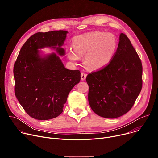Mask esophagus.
Masks as SVG:
<instances>
[{"instance_id":"obj_1","label":"esophagus","mask_w":158,"mask_h":158,"mask_svg":"<svg viewBox=\"0 0 158 158\" xmlns=\"http://www.w3.org/2000/svg\"><path fill=\"white\" fill-rule=\"evenodd\" d=\"M86 76H87V74L85 73H82L81 74V80L82 81H84L85 79L86 78Z\"/></svg>"}]
</instances>
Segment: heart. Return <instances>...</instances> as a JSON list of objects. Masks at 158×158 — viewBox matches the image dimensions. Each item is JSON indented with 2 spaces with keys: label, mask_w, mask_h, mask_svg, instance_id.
Wrapping results in <instances>:
<instances>
[{
  "label": "heart",
  "mask_w": 158,
  "mask_h": 158,
  "mask_svg": "<svg viewBox=\"0 0 158 158\" xmlns=\"http://www.w3.org/2000/svg\"><path fill=\"white\" fill-rule=\"evenodd\" d=\"M73 44L74 49L70 48L67 52L69 59L77 62L84 56L85 65L91 70L101 69L107 65L118 47L114 35L98 31L74 37Z\"/></svg>",
  "instance_id": "obj_1"
}]
</instances>
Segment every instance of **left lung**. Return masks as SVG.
<instances>
[{
    "label": "left lung",
    "instance_id": "8db88e82",
    "mask_svg": "<svg viewBox=\"0 0 158 158\" xmlns=\"http://www.w3.org/2000/svg\"><path fill=\"white\" fill-rule=\"evenodd\" d=\"M142 74L141 61L128 37L121 33L110 63L86 77L88 101L92 110L109 119L127 113L141 91Z\"/></svg>",
    "mask_w": 158,
    "mask_h": 158
}]
</instances>
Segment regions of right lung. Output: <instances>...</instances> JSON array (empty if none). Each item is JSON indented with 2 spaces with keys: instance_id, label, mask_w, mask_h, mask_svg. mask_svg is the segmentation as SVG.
<instances>
[{
  "instance_id": "obj_1",
  "label": "right lung",
  "mask_w": 158,
  "mask_h": 158,
  "mask_svg": "<svg viewBox=\"0 0 158 158\" xmlns=\"http://www.w3.org/2000/svg\"><path fill=\"white\" fill-rule=\"evenodd\" d=\"M67 33L52 31L34 34L22 46L14 64L15 96L34 119L59 116L69 93L81 80L80 71L65 68L59 57L65 54L62 46ZM47 47L56 53L45 54L40 50Z\"/></svg>"
}]
</instances>
